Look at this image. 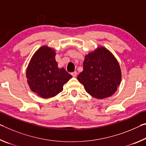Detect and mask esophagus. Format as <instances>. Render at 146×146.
<instances>
[{"label":"esophagus","instance_id":"34e87169","mask_svg":"<svg viewBox=\"0 0 146 146\" xmlns=\"http://www.w3.org/2000/svg\"><path fill=\"white\" fill-rule=\"evenodd\" d=\"M71 74L73 77H77V71H74V72L71 73Z\"/></svg>","mask_w":146,"mask_h":146}]
</instances>
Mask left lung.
<instances>
[{
    "instance_id": "8db88e82",
    "label": "left lung",
    "mask_w": 146,
    "mask_h": 146,
    "mask_svg": "<svg viewBox=\"0 0 146 146\" xmlns=\"http://www.w3.org/2000/svg\"><path fill=\"white\" fill-rule=\"evenodd\" d=\"M77 79L87 93L97 99L114 94L121 83L119 64L107 48L99 47L85 56L83 71Z\"/></svg>"
}]
</instances>
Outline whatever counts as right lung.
Returning <instances> with one entry per match:
<instances>
[{
    "instance_id": "right-lung-1",
    "label": "right lung",
    "mask_w": 146,
    "mask_h": 146,
    "mask_svg": "<svg viewBox=\"0 0 146 146\" xmlns=\"http://www.w3.org/2000/svg\"><path fill=\"white\" fill-rule=\"evenodd\" d=\"M53 48L42 46L34 53L27 67L26 75L30 88L42 98L56 96L72 78L64 68H58Z\"/></svg>"
}]
</instances>
